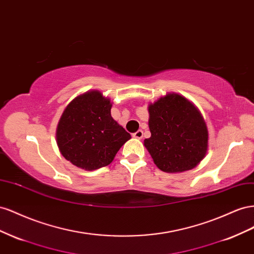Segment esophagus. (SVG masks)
Listing matches in <instances>:
<instances>
[{"mask_svg":"<svg viewBox=\"0 0 254 254\" xmlns=\"http://www.w3.org/2000/svg\"><path fill=\"white\" fill-rule=\"evenodd\" d=\"M142 136H143V132L141 131V129H138V131L135 132V133L133 134L134 138H137V139H141Z\"/></svg>","mask_w":254,"mask_h":254,"instance_id":"1","label":"esophagus"}]
</instances>
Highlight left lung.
Segmentation results:
<instances>
[{"label": "left lung", "mask_w": 254, "mask_h": 254, "mask_svg": "<svg viewBox=\"0 0 254 254\" xmlns=\"http://www.w3.org/2000/svg\"><path fill=\"white\" fill-rule=\"evenodd\" d=\"M151 137L143 140L157 168L168 173L191 170L207 153L208 131L192 102L176 92L148 106Z\"/></svg>", "instance_id": "1"}]
</instances>
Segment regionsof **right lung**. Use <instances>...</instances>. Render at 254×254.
<instances>
[{
    "instance_id": "obj_1",
    "label": "right lung",
    "mask_w": 254,
    "mask_h": 254,
    "mask_svg": "<svg viewBox=\"0 0 254 254\" xmlns=\"http://www.w3.org/2000/svg\"><path fill=\"white\" fill-rule=\"evenodd\" d=\"M112 102L99 90L75 97L64 108L56 128L62 155L76 167L96 170L110 165L129 135L111 115Z\"/></svg>"
}]
</instances>
